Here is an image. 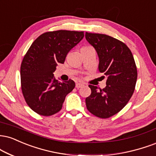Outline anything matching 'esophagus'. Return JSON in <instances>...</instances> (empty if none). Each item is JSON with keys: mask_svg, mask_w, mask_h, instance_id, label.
I'll return each mask as SVG.
<instances>
[{"mask_svg": "<svg viewBox=\"0 0 156 156\" xmlns=\"http://www.w3.org/2000/svg\"><path fill=\"white\" fill-rule=\"evenodd\" d=\"M83 86V83H77L76 84V87L77 89H79V88H81Z\"/></svg>", "mask_w": 156, "mask_h": 156, "instance_id": "34e87169", "label": "esophagus"}]
</instances>
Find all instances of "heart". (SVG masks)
<instances>
[{
    "instance_id": "heart-1",
    "label": "heart",
    "mask_w": 156,
    "mask_h": 156,
    "mask_svg": "<svg viewBox=\"0 0 156 156\" xmlns=\"http://www.w3.org/2000/svg\"><path fill=\"white\" fill-rule=\"evenodd\" d=\"M90 48L89 46H83V47L81 48V49H83V48Z\"/></svg>"
}]
</instances>
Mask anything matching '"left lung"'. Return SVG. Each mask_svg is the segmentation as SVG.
<instances>
[{
    "label": "left lung",
    "instance_id": "left-lung-1",
    "mask_svg": "<svg viewBox=\"0 0 156 156\" xmlns=\"http://www.w3.org/2000/svg\"><path fill=\"white\" fill-rule=\"evenodd\" d=\"M85 37L98 54L99 71L107 77L105 88L99 91L89 85L91 93L86 98V108L97 117L108 119L121 111L132 97L137 79L136 64L131 50L122 41L87 32Z\"/></svg>",
    "mask_w": 156,
    "mask_h": 156
}]
</instances>
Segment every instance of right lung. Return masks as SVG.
<instances>
[{
	"label": "right lung",
	"mask_w": 156,
	"mask_h": 156,
	"mask_svg": "<svg viewBox=\"0 0 156 156\" xmlns=\"http://www.w3.org/2000/svg\"><path fill=\"white\" fill-rule=\"evenodd\" d=\"M83 36V32H46L35 39L24 55L20 68L22 91L28 106L36 113L44 116L57 113L75 88L73 80L62 83L53 73Z\"/></svg>",
	"instance_id": "add662e5"
}]
</instances>
